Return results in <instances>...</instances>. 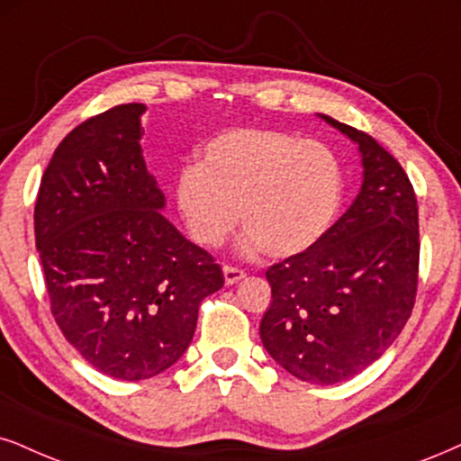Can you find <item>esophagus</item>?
<instances>
[{
  "mask_svg": "<svg viewBox=\"0 0 461 461\" xmlns=\"http://www.w3.org/2000/svg\"><path fill=\"white\" fill-rule=\"evenodd\" d=\"M221 271H224V282L229 284V286H232V284H237V282H241L243 277H246V274H243V269H237V267L226 265Z\"/></svg>",
  "mask_w": 461,
  "mask_h": 461,
  "instance_id": "esophagus-1",
  "label": "esophagus"
}]
</instances>
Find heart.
<instances>
[{"label": "heart", "instance_id": "heart-1", "mask_svg": "<svg viewBox=\"0 0 461 461\" xmlns=\"http://www.w3.org/2000/svg\"><path fill=\"white\" fill-rule=\"evenodd\" d=\"M338 160L322 143L265 128L226 130L175 177V204L190 240L218 248L246 226L241 248L294 257L329 230L339 207Z\"/></svg>", "mask_w": 461, "mask_h": 461}]
</instances>
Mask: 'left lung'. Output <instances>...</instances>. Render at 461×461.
Returning <instances> with one entry per match:
<instances>
[{"label":"left lung","instance_id":"1","mask_svg":"<svg viewBox=\"0 0 461 461\" xmlns=\"http://www.w3.org/2000/svg\"><path fill=\"white\" fill-rule=\"evenodd\" d=\"M359 147L361 190L305 252L267 269L271 305L260 339L276 363L312 384L348 380L395 342L419 274V207L400 162L372 136L321 115Z\"/></svg>","mask_w":461,"mask_h":461}]
</instances>
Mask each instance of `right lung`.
<instances>
[{"instance_id":"right-lung-1","label":"right lung","mask_w":461,"mask_h":461,"mask_svg":"<svg viewBox=\"0 0 461 461\" xmlns=\"http://www.w3.org/2000/svg\"><path fill=\"white\" fill-rule=\"evenodd\" d=\"M145 104H119L61 140L33 224L50 310L83 359L145 380L181 359L198 305L224 284L213 257L164 218L140 139Z\"/></svg>"}]
</instances>
